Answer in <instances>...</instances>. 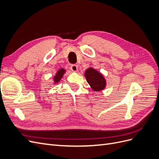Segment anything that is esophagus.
Returning <instances> with one entry per match:
<instances>
[{"label":"esophagus","instance_id":"esophagus-1","mask_svg":"<svg viewBox=\"0 0 159 159\" xmlns=\"http://www.w3.org/2000/svg\"><path fill=\"white\" fill-rule=\"evenodd\" d=\"M70 68H71V70L72 71L76 72V71H78V66H76V65H75V64H73V65L71 66Z\"/></svg>","mask_w":159,"mask_h":159}]
</instances>
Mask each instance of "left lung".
Wrapping results in <instances>:
<instances>
[{"instance_id": "obj_1", "label": "left lung", "mask_w": 159, "mask_h": 159, "mask_svg": "<svg viewBox=\"0 0 159 159\" xmlns=\"http://www.w3.org/2000/svg\"><path fill=\"white\" fill-rule=\"evenodd\" d=\"M84 75L91 88L94 91H102L106 88V80L97 70L90 67L85 70Z\"/></svg>"}]
</instances>
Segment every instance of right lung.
<instances>
[{
  "label": "right lung",
  "mask_w": 159,
  "mask_h": 159,
  "mask_svg": "<svg viewBox=\"0 0 159 159\" xmlns=\"http://www.w3.org/2000/svg\"><path fill=\"white\" fill-rule=\"evenodd\" d=\"M66 70L64 68H60V70L57 71L55 75L54 76V78H53V81H54L53 84H54V85H56V84L59 82L62 78V77H63V75L66 73Z\"/></svg>",
  "instance_id": "obj_1"
}]
</instances>
